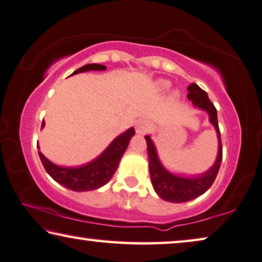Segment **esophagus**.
Listing matches in <instances>:
<instances>
[{"label": "esophagus", "instance_id": "esophagus-1", "mask_svg": "<svg viewBox=\"0 0 262 262\" xmlns=\"http://www.w3.org/2000/svg\"><path fill=\"white\" fill-rule=\"evenodd\" d=\"M150 129L149 124L146 122V121H141V122H139L136 124V132L140 133V134H145Z\"/></svg>", "mask_w": 262, "mask_h": 262}]
</instances>
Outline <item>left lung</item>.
Returning a JSON list of instances; mask_svg holds the SVG:
<instances>
[{"instance_id": "1", "label": "left lung", "mask_w": 262, "mask_h": 262, "mask_svg": "<svg viewBox=\"0 0 262 262\" xmlns=\"http://www.w3.org/2000/svg\"><path fill=\"white\" fill-rule=\"evenodd\" d=\"M187 98L198 108L204 109L209 113L210 122L216 128L217 136H219V156H217L216 163L213 166L205 172L204 174L197 176L194 178H183L167 172L160 164L158 159L156 147H154L152 140L148 135L145 136L147 142V153H148L149 160V174L152 180L153 187L156 192L159 194L160 198L173 202V203H183L193 200L201 194H203L210 189L215 182L217 173L222 163V141H221V133L219 128V121H217V110L213 103L210 101L208 94L203 89H201L197 84L192 83L187 88Z\"/></svg>"}]
</instances>
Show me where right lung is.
<instances>
[{"label":"right lung","mask_w":262,"mask_h":262,"mask_svg":"<svg viewBox=\"0 0 262 262\" xmlns=\"http://www.w3.org/2000/svg\"><path fill=\"white\" fill-rule=\"evenodd\" d=\"M105 69L106 68L104 65L88 64L84 65L83 68L76 70L72 75H76V73L79 72L90 71V70H95L96 71V70ZM43 124H45V122L42 121L41 127H43ZM134 134V128H129L126 133L117 136L97 159L84 165L82 167H60L54 165L53 163H51L49 159H46L41 152H39V157L46 172L57 183L61 184V185H64L70 190L79 191V192L80 191L96 190L108 183L110 178L114 176L117 166H119L120 159L122 158L124 150H126L128 143L130 141V138Z\"/></svg>","instance_id":"add662e5"}]
</instances>
